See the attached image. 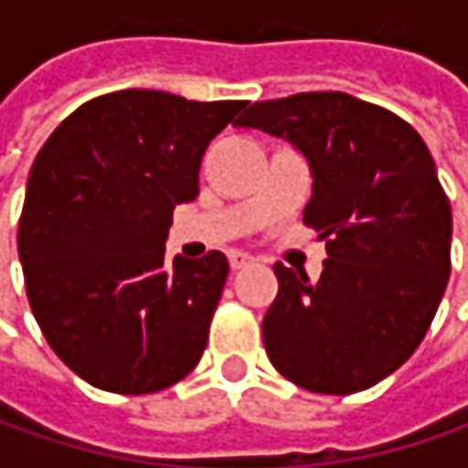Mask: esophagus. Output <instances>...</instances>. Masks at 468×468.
I'll list each match as a JSON object with an SVG mask.
<instances>
[{"mask_svg": "<svg viewBox=\"0 0 468 468\" xmlns=\"http://www.w3.org/2000/svg\"><path fill=\"white\" fill-rule=\"evenodd\" d=\"M249 262H251V257H249V254H243V251H233V254H230V268H233V271L246 268Z\"/></svg>", "mask_w": 468, "mask_h": 468, "instance_id": "34e87169", "label": "esophagus"}]
</instances>
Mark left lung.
Returning a JSON list of instances; mask_svg holds the SVG:
<instances>
[{"instance_id": "left-lung-1", "label": "left lung", "mask_w": 468, "mask_h": 468, "mask_svg": "<svg viewBox=\"0 0 468 468\" xmlns=\"http://www.w3.org/2000/svg\"><path fill=\"white\" fill-rule=\"evenodd\" d=\"M235 127L284 138L312 165L303 225L325 240L312 284L282 262L262 320L273 368L312 393L382 382L420 346L450 279V200L401 116L344 91L254 102Z\"/></svg>"}]
</instances>
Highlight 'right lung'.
<instances>
[{
	"mask_svg": "<svg viewBox=\"0 0 468 468\" xmlns=\"http://www.w3.org/2000/svg\"><path fill=\"white\" fill-rule=\"evenodd\" d=\"M243 100L124 89L69 113L40 148L18 222L27 298L50 349L89 385L156 393L203 357L228 257L165 262L173 211L200 192L208 143Z\"/></svg>",
	"mask_w": 468,
	"mask_h": 468,
	"instance_id": "right-lung-1",
	"label": "right lung"
}]
</instances>
